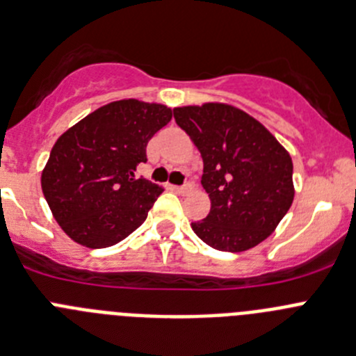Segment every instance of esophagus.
<instances>
[{"mask_svg":"<svg viewBox=\"0 0 356 356\" xmlns=\"http://www.w3.org/2000/svg\"><path fill=\"white\" fill-rule=\"evenodd\" d=\"M191 190H193V182H190V181L184 182V184L179 186L177 188V191H181V193H190Z\"/></svg>","mask_w":356,"mask_h":356,"instance_id":"esophagus-1","label":"esophagus"}]
</instances>
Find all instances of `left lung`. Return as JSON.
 Listing matches in <instances>:
<instances>
[{"mask_svg":"<svg viewBox=\"0 0 356 356\" xmlns=\"http://www.w3.org/2000/svg\"><path fill=\"white\" fill-rule=\"evenodd\" d=\"M174 118L204 159L202 186L211 211L191 223L195 234L222 252L264 241L293 204L287 150L254 117L229 104L175 108Z\"/></svg>","mask_w":356,"mask_h":356,"instance_id":"1","label":"left lung"}]
</instances>
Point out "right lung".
<instances>
[{
  "label": "right lung",
  "instance_id": "add662e5",
  "mask_svg": "<svg viewBox=\"0 0 356 356\" xmlns=\"http://www.w3.org/2000/svg\"><path fill=\"white\" fill-rule=\"evenodd\" d=\"M170 118L163 104L124 99L86 115L56 140L42 191L70 239L106 248L145 222L163 188L136 177V166L147 163V143Z\"/></svg>",
  "mask_w": 356,
  "mask_h": 356
}]
</instances>
